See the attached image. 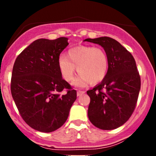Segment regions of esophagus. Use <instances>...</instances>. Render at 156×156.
Returning <instances> with one entry per match:
<instances>
[{
    "label": "esophagus",
    "instance_id": "esophagus-1",
    "mask_svg": "<svg viewBox=\"0 0 156 156\" xmlns=\"http://www.w3.org/2000/svg\"><path fill=\"white\" fill-rule=\"evenodd\" d=\"M84 94V91H82V90H78L77 91V96L78 97H80V96H81L82 94Z\"/></svg>",
    "mask_w": 156,
    "mask_h": 156
}]
</instances>
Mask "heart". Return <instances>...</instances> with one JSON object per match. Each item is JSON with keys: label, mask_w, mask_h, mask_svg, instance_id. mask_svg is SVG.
<instances>
[{"label": "heart", "mask_w": 156, "mask_h": 156, "mask_svg": "<svg viewBox=\"0 0 156 156\" xmlns=\"http://www.w3.org/2000/svg\"><path fill=\"white\" fill-rule=\"evenodd\" d=\"M58 66L64 80L71 81L75 70L79 74L74 80L76 87H83L88 82L95 84L103 81L108 70V57L104 50L92 46H77L67 52V56L61 55Z\"/></svg>", "instance_id": "1"}]
</instances>
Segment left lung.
Here are the masks:
<instances>
[{"label": "left lung", "instance_id": "left-lung-1", "mask_svg": "<svg viewBox=\"0 0 156 156\" xmlns=\"http://www.w3.org/2000/svg\"><path fill=\"white\" fill-rule=\"evenodd\" d=\"M100 45L108 57V70L101 83L87 91L90 98L87 115L95 127L112 130L131 116L140 90V77L131 53L109 37L87 38Z\"/></svg>", "mask_w": 156, "mask_h": 156}]
</instances>
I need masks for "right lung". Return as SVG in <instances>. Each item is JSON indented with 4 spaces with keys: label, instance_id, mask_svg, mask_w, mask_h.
Instances as JSON below:
<instances>
[{
    "label": "right lung",
    "instance_id": "add662e5",
    "mask_svg": "<svg viewBox=\"0 0 156 156\" xmlns=\"http://www.w3.org/2000/svg\"><path fill=\"white\" fill-rule=\"evenodd\" d=\"M68 38H40L33 41L16 59L11 78V94L23 120L34 130L54 131L68 119L77 98L62 79L58 66L59 55ZM64 89L67 93L61 94Z\"/></svg>",
    "mask_w": 156,
    "mask_h": 156
}]
</instances>
